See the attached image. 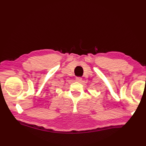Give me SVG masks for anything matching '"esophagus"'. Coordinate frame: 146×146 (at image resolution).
Here are the masks:
<instances>
[{
  "label": "esophagus",
  "mask_w": 146,
  "mask_h": 146,
  "mask_svg": "<svg viewBox=\"0 0 146 146\" xmlns=\"http://www.w3.org/2000/svg\"><path fill=\"white\" fill-rule=\"evenodd\" d=\"M76 81H77L78 82H82V78L81 77H76Z\"/></svg>",
  "instance_id": "1"
}]
</instances>
